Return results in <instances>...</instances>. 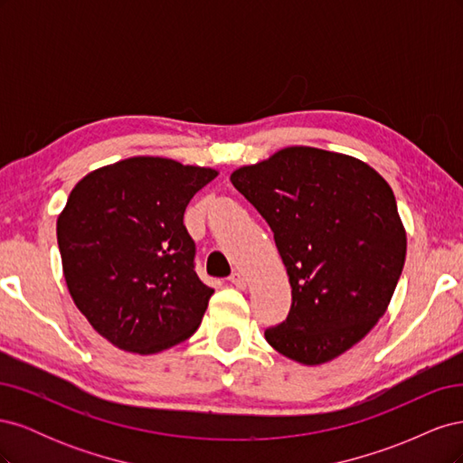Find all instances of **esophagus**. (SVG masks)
I'll return each instance as SVG.
<instances>
[{
	"mask_svg": "<svg viewBox=\"0 0 463 463\" xmlns=\"http://www.w3.org/2000/svg\"><path fill=\"white\" fill-rule=\"evenodd\" d=\"M230 282H232L235 288L243 289V288L247 286V278H245L241 272H233V274L230 276Z\"/></svg>",
	"mask_w": 463,
	"mask_h": 463,
	"instance_id": "obj_1",
	"label": "esophagus"
}]
</instances>
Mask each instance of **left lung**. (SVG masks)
<instances>
[{
  "instance_id": "8db88e82",
  "label": "left lung",
  "mask_w": 463,
  "mask_h": 463,
  "mask_svg": "<svg viewBox=\"0 0 463 463\" xmlns=\"http://www.w3.org/2000/svg\"><path fill=\"white\" fill-rule=\"evenodd\" d=\"M230 179L270 226L289 276L291 309L264 330L266 342L320 365L365 338L405 262V230L383 175L345 154L289 146Z\"/></svg>"
}]
</instances>
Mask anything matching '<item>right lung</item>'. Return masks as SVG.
Returning a JSON list of instances; mask_svg holds the SVG:
<instances>
[{
	"label": "right lung",
	"mask_w": 463,
	"mask_h": 463,
	"mask_svg": "<svg viewBox=\"0 0 463 463\" xmlns=\"http://www.w3.org/2000/svg\"><path fill=\"white\" fill-rule=\"evenodd\" d=\"M218 175L170 158L135 156L82 177L58 218L69 293L92 328L150 355L199 328L214 289L194 272L184 214Z\"/></svg>",
	"instance_id": "right-lung-1"
}]
</instances>
